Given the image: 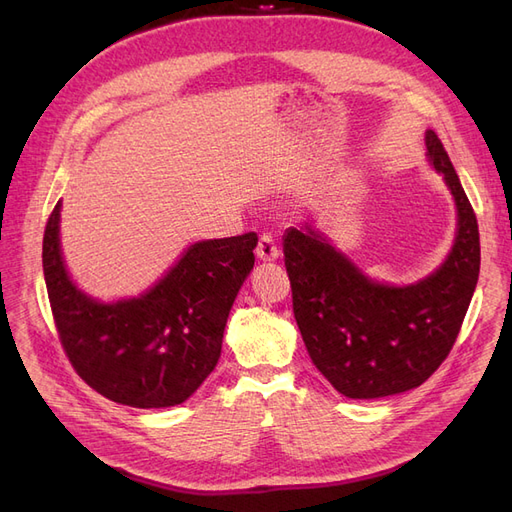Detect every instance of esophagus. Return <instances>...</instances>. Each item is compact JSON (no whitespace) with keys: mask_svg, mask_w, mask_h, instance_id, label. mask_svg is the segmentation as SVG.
I'll list each match as a JSON object with an SVG mask.
<instances>
[{"mask_svg":"<svg viewBox=\"0 0 512 512\" xmlns=\"http://www.w3.org/2000/svg\"><path fill=\"white\" fill-rule=\"evenodd\" d=\"M256 256L265 262H273V260H277V256H280V250H277V245L271 235H260L258 245H256Z\"/></svg>","mask_w":512,"mask_h":512,"instance_id":"esophagus-1","label":"esophagus"}]
</instances>
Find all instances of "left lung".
Returning a JSON list of instances; mask_svg holds the SVG:
<instances>
[{"label": "left lung", "instance_id": "obj_1", "mask_svg": "<svg viewBox=\"0 0 512 512\" xmlns=\"http://www.w3.org/2000/svg\"><path fill=\"white\" fill-rule=\"evenodd\" d=\"M427 156L459 215L453 252L427 280L406 288L376 284L309 224L284 235L292 312L305 348L320 374L352 399L421 386L453 350L478 282L476 213L433 130Z\"/></svg>", "mask_w": 512, "mask_h": 512}]
</instances>
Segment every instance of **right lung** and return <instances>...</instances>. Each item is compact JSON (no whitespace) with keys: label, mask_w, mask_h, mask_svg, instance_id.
<instances>
[{"label":"right lung","mask_w":512,"mask_h":512,"mask_svg":"<svg viewBox=\"0 0 512 512\" xmlns=\"http://www.w3.org/2000/svg\"><path fill=\"white\" fill-rule=\"evenodd\" d=\"M49 215L42 267L61 348L91 389L132 408L183 404L218 365L230 307L254 269L256 232L194 243L143 297L104 305L76 290Z\"/></svg>","instance_id":"add662e5"}]
</instances>
